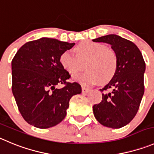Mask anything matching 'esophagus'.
Masks as SVG:
<instances>
[{
    "mask_svg": "<svg viewBox=\"0 0 154 154\" xmlns=\"http://www.w3.org/2000/svg\"><path fill=\"white\" fill-rule=\"evenodd\" d=\"M90 89H89V88H87V87H82V93H88L89 91H90Z\"/></svg>",
    "mask_w": 154,
    "mask_h": 154,
    "instance_id": "34e87169",
    "label": "esophagus"
}]
</instances>
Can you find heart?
<instances>
[{
  "mask_svg": "<svg viewBox=\"0 0 154 154\" xmlns=\"http://www.w3.org/2000/svg\"><path fill=\"white\" fill-rule=\"evenodd\" d=\"M76 55L69 50L63 51L59 62L63 68L74 75L83 67L86 61V71L74 77L84 85H92L100 82L106 83L116 74L118 68V57L116 51L108 48L104 43L94 41L80 42L74 48Z\"/></svg>",
  "mask_w": 154,
  "mask_h": 154,
  "instance_id": "b5f03b06",
  "label": "heart"
}]
</instances>
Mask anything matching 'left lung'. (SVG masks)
Segmentation results:
<instances>
[{
    "label": "left lung",
    "mask_w": 154,
    "mask_h": 154,
    "mask_svg": "<svg viewBox=\"0 0 154 154\" xmlns=\"http://www.w3.org/2000/svg\"><path fill=\"white\" fill-rule=\"evenodd\" d=\"M93 41L109 43L118 57V68L109 83L100 91L103 100L93 106L99 122L120 128L134 118L144 93L145 62L141 52L132 42L117 35H108Z\"/></svg>",
    "instance_id": "8db88e82"
}]
</instances>
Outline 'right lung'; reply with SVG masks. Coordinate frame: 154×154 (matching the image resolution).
<instances>
[{"instance_id":"add662e5","label":"right lung","mask_w":154,"mask_h":154,"mask_svg":"<svg viewBox=\"0 0 154 154\" xmlns=\"http://www.w3.org/2000/svg\"><path fill=\"white\" fill-rule=\"evenodd\" d=\"M74 43L41 38L24 44L12 60V92L24 120L38 128L57 125L65 118L69 101L81 93L77 82H68L70 74L59 57ZM63 84L58 89L56 86Z\"/></svg>"}]
</instances>
